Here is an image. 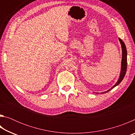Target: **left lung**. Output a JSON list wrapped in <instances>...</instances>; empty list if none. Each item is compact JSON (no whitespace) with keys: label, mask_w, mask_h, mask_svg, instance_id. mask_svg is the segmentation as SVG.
Returning <instances> with one entry per match:
<instances>
[{"label":"left lung","mask_w":135,"mask_h":135,"mask_svg":"<svg viewBox=\"0 0 135 135\" xmlns=\"http://www.w3.org/2000/svg\"><path fill=\"white\" fill-rule=\"evenodd\" d=\"M119 40L120 42L121 45H122V69H121V73H120V78L118 79V80L117 81V83H116L115 85H114L113 88H111V89L114 88V87L117 86L118 84H119L120 83V82L123 80V79H124V77L125 76L126 73V70H127V50H126V46L124 43L123 42V41L121 39V38H119ZM111 89L108 90L107 92H108V91L110 90Z\"/></svg>","instance_id":"8db88e82"}]
</instances>
